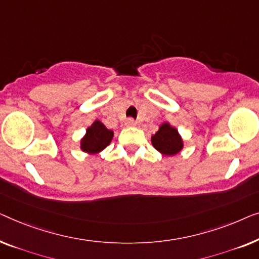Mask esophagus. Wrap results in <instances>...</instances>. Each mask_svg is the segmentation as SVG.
<instances>
[{
    "mask_svg": "<svg viewBox=\"0 0 259 259\" xmlns=\"http://www.w3.org/2000/svg\"><path fill=\"white\" fill-rule=\"evenodd\" d=\"M125 125L126 126H136L137 122L133 118H128V119H126V122H125Z\"/></svg>",
    "mask_w": 259,
    "mask_h": 259,
    "instance_id": "34e87169",
    "label": "esophagus"
}]
</instances>
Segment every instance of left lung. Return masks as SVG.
Wrapping results in <instances>:
<instances>
[{
	"label": "left lung",
	"instance_id": "1",
	"mask_svg": "<svg viewBox=\"0 0 259 259\" xmlns=\"http://www.w3.org/2000/svg\"><path fill=\"white\" fill-rule=\"evenodd\" d=\"M151 144L159 154L169 157L180 154L184 148L181 134L169 122L162 123L158 126V130L151 136Z\"/></svg>",
	"mask_w": 259,
	"mask_h": 259
}]
</instances>
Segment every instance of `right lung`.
<instances>
[{
	"mask_svg": "<svg viewBox=\"0 0 259 259\" xmlns=\"http://www.w3.org/2000/svg\"><path fill=\"white\" fill-rule=\"evenodd\" d=\"M112 137L114 131L108 129L101 121L95 119L79 141V149L88 155H97L111 143Z\"/></svg>",
	"mask_w": 259,
	"mask_h": 259,
	"instance_id": "right-lung-1",
	"label": "right lung"
}]
</instances>
